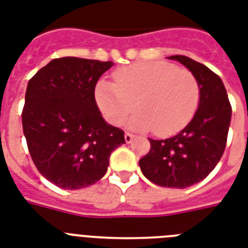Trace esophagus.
I'll list each match as a JSON object with an SVG mask.
<instances>
[{
  "instance_id": "34e87169",
  "label": "esophagus",
  "mask_w": 248,
  "mask_h": 248,
  "mask_svg": "<svg viewBox=\"0 0 248 248\" xmlns=\"http://www.w3.org/2000/svg\"><path fill=\"white\" fill-rule=\"evenodd\" d=\"M132 139H134V135H132L131 132H124V140H126V143H131Z\"/></svg>"
}]
</instances>
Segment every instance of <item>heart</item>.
<instances>
[{
  "label": "heart",
  "mask_w": 248,
  "mask_h": 248,
  "mask_svg": "<svg viewBox=\"0 0 248 248\" xmlns=\"http://www.w3.org/2000/svg\"><path fill=\"white\" fill-rule=\"evenodd\" d=\"M96 103L110 124H124L135 107L130 126L171 135L194 118L200 86L191 71L165 61L139 62L113 73V83L100 80Z\"/></svg>",
  "instance_id": "b5f03b06"
}]
</instances>
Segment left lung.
<instances>
[{
  "instance_id": "left-lung-1",
  "label": "left lung",
  "mask_w": 248,
  "mask_h": 248,
  "mask_svg": "<svg viewBox=\"0 0 248 248\" xmlns=\"http://www.w3.org/2000/svg\"><path fill=\"white\" fill-rule=\"evenodd\" d=\"M198 79L200 103L191 122L177 135L149 139L151 149L139 160L141 173L155 185L185 188L203 181L224 154L232 105L221 78L186 56H171Z\"/></svg>"
}]
</instances>
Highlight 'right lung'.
Returning <instances> with one entry per match:
<instances>
[{
  "instance_id": "1",
  "label": "right lung",
  "mask_w": 248,
  "mask_h": 248,
  "mask_svg": "<svg viewBox=\"0 0 248 248\" xmlns=\"http://www.w3.org/2000/svg\"><path fill=\"white\" fill-rule=\"evenodd\" d=\"M113 62L54 58L30 79L22 124L32 161L65 190L93 185L107 173L124 132L104 121L94 87Z\"/></svg>"
}]
</instances>
